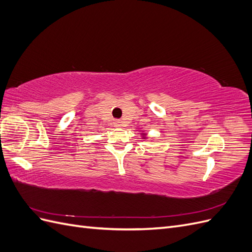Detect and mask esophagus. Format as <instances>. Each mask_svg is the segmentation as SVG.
Wrapping results in <instances>:
<instances>
[{
  "instance_id": "esophagus-1",
  "label": "esophagus",
  "mask_w": 252,
  "mask_h": 252,
  "mask_svg": "<svg viewBox=\"0 0 252 252\" xmlns=\"http://www.w3.org/2000/svg\"><path fill=\"white\" fill-rule=\"evenodd\" d=\"M114 125H116L117 127H120L122 125V122L119 121V120H116V121H114Z\"/></svg>"
}]
</instances>
